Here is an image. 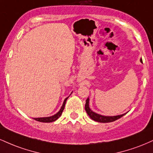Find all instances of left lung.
<instances>
[{
    "mask_svg": "<svg viewBox=\"0 0 153 153\" xmlns=\"http://www.w3.org/2000/svg\"><path fill=\"white\" fill-rule=\"evenodd\" d=\"M140 62L143 63V59H140ZM85 109L86 111V113L89 116V117L93 120L96 121V122H101V123H108V122H114V121L117 120V119L121 118L124 115H125L126 114H123L120 115H117V116H103L99 114L96 113V112L93 111L91 109L90 107H89V98H88L85 101Z\"/></svg>",
    "mask_w": 153,
    "mask_h": 153,
    "instance_id": "left-lung-1",
    "label": "left lung"
}]
</instances>
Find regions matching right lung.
<instances>
[{
    "mask_svg": "<svg viewBox=\"0 0 153 153\" xmlns=\"http://www.w3.org/2000/svg\"><path fill=\"white\" fill-rule=\"evenodd\" d=\"M68 98H69V96H68V97H67L66 99L64 100V102H63L62 106H61L60 109H59V111L57 112V114H54V115L51 116V117H39V118H33V119H34V120L38 121V122H40L49 123V122H54V121L57 120V119H58L61 115H62V113L63 110H64V108H65V105L66 101H67V99H68Z\"/></svg>",
    "mask_w": 153,
    "mask_h": 153,
    "instance_id": "add662e5",
    "label": "right lung"
}]
</instances>
